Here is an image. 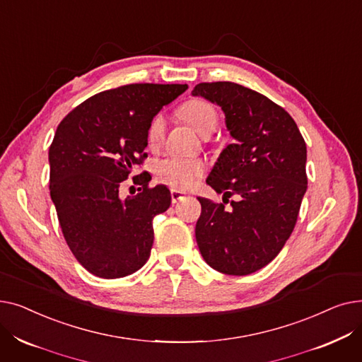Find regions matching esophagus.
Listing matches in <instances>:
<instances>
[{
	"label": "esophagus",
	"instance_id": "esophagus-1",
	"mask_svg": "<svg viewBox=\"0 0 362 362\" xmlns=\"http://www.w3.org/2000/svg\"><path fill=\"white\" fill-rule=\"evenodd\" d=\"M185 198H186L185 194H182L179 191H171V202H173V204H177L179 201H182Z\"/></svg>",
	"mask_w": 362,
	"mask_h": 362
}]
</instances>
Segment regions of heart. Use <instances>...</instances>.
<instances>
[{"instance_id":"b5f03b06","label":"heart","mask_w":362,"mask_h":362,"mask_svg":"<svg viewBox=\"0 0 362 362\" xmlns=\"http://www.w3.org/2000/svg\"><path fill=\"white\" fill-rule=\"evenodd\" d=\"M182 114L201 135L208 136L217 129L218 116L214 105L205 100L197 98L182 107ZM165 119L161 112L151 119L146 129V141L151 148H158L164 139ZM158 182L167 185L175 191H187L205 173V164L199 158L167 156L152 165Z\"/></svg>"}]
</instances>
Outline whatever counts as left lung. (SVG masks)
Listing matches in <instances>:
<instances>
[{
  "instance_id": "1",
  "label": "left lung",
  "mask_w": 362,
  "mask_h": 362,
  "mask_svg": "<svg viewBox=\"0 0 362 362\" xmlns=\"http://www.w3.org/2000/svg\"><path fill=\"white\" fill-rule=\"evenodd\" d=\"M192 95L221 107L236 139L206 179L223 194V204L198 198L197 243L214 270L251 274L273 261L293 232L308 183L307 145L291 114L257 90L233 82H204ZM233 194L238 199L226 211Z\"/></svg>"
}]
</instances>
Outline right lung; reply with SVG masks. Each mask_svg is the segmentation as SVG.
<instances>
[{
  "instance_id": "obj_1",
  "label": "right lung",
  "mask_w": 362,
  "mask_h": 362,
  "mask_svg": "<svg viewBox=\"0 0 362 362\" xmlns=\"http://www.w3.org/2000/svg\"><path fill=\"white\" fill-rule=\"evenodd\" d=\"M186 85L130 83L108 89L73 108L49 146V192L74 258L97 277L119 279L148 261L152 218L170 206V191L149 187L146 171L133 177L135 197L119 189L148 157L146 129Z\"/></svg>"
}]
</instances>
